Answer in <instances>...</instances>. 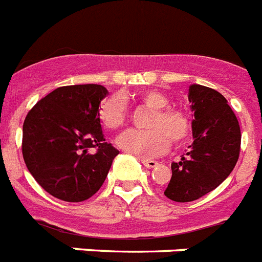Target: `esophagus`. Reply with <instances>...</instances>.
Masks as SVG:
<instances>
[{
    "mask_svg": "<svg viewBox=\"0 0 262 262\" xmlns=\"http://www.w3.org/2000/svg\"><path fill=\"white\" fill-rule=\"evenodd\" d=\"M142 164L147 167V168H155L156 165H158V162L151 160V159H142Z\"/></svg>",
    "mask_w": 262,
    "mask_h": 262,
    "instance_id": "1",
    "label": "esophagus"
}]
</instances>
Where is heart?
<instances>
[{
    "label": "heart",
    "instance_id": "obj_1",
    "mask_svg": "<svg viewBox=\"0 0 262 262\" xmlns=\"http://www.w3.org/2000/svg\"><path fill=\"white\" fill-rule=\"evenodd\" d=\"M146 107L152 110L146 131L128 129L118 138L116 144L123 151L140 158H154L164 154L173 143H182L191 133V120L183 111L167 108L169 99L160 91L148 90L139 95ZM128 116L127 102L123 95L114 94L100 104L99 119L106 128L118 129Z\"/></svg>",
    "mask_w": 262,
    "mask_h": 262
}]
</instances>
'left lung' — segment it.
<instances>
[{"label": "left lung", "instance_id": "obj_1", "mask_svg": "<svg viewBox=\"0 0 262 262\" xmlns=\"http://www.w3.org/2000/svg\"><path fill=\"white\" fill-rule=\"evenodd\" d=\"M193 143L179 163H172V178L164 195L178 203H188L217 188L238 160L241 133L238 120L219 91L191 84Z\"/></svg>", "mask_w": 262, "mask_h": 262}]
</instances>
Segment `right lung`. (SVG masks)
<instances>
[{"mask_svg": "<svg viewBox=\"0 0 262 262\" xmlns=\"http://www.w3.org/2000/svg\"><path fill=\"white\" fill-rule=\"evenodd\" d=\"M108 95L100 84L58 87L26 115L22 155L33 178L51 196L79 203L95 195L119 151L106 143L99 119Z\"/></svg>", "mask_w": 262, "mask_h": 262, "instance_id": "add662e5", "label": "right lung"}]
</instances>
